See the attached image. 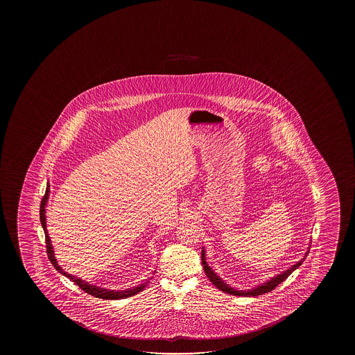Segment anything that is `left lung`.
<instances>
[{
    "instance_id": "obj_1",
    "label": "left lung",
    "mask_w": 355,
    "mask_h": 355,
    "mask_svg": "<svg viewBox=\"0 0 355 355\" xmlns=\"http://www.w3.org/2000/svg\"><path fill=\"white\" fill-rule=\"evenodd\" d=\"M308 252H309V248L307 249V252L303 256L302 260H300V261L296 262L295 265H292L290 268H287L284 272L273 276L272 279H268L266 282H263L261 285L256 286V287L251 288V290H239V288H235V287L227 285L225 281H223V279L211 270V268L207 263V261H205V250H204V248L203 250H202V265H203L204 272L208 276L210 282H211L216 288H219V290L225 292V293H229V295H234V296L255 297L263 295V293H268L270 291H272L273 288H276L277 285H279L281 282H284V281L290 276L291 273L293 272L296 268H300V266L302 265L304 259L307 257Z\"/></svg>"
}]
</instances>
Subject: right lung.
Returning <instances> with one entry per match:
<instances>
[{"instance_id": "add662e5", "label": "right lung", "mask_w": 355, "mask_h": 355, "mask_svg": "<svg viewBox=\"0 0 355 355\" xmlns=\"http://www.w3.org/2000/svg\"><path fill=\"white\" fill-rule=\"evenodd\" d=\"M48 198H49V184H47L46 194H44V197L42 199L40 218H41L42 227H43L44 234H46L48 259H49V261L52 262L53 266L55 268V270H57L58 272L64 275L68 279H71V281H73L76 285L79 286L84 292H87L89 295H92V296L96 297V298H103V300H121V298H128V297L134 296V295L139 293V292H141V291L145 288L147 282H150V281H146L144 284L137 285L136 287H134V288H128V290H107V288L99 287V286L90 285V284L85 282L84 279H79V277H76V276H73V275H70V273L65 272L64 270L60 268L58 265V262H57V259H55V256H54V251H53L52 244H51V238H49V234H48L47 224H46V205H47Z\"/></svg>"}]
</instances>
